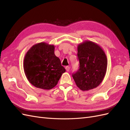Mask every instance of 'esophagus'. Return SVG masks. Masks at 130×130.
Here are the masks:
<instances>
[{
	"mask_svg": "<svg viewBox=\"0 0 130 130\" xmlns=\"http://www.w3.org/2000/svg\"><path fill=\"white\" fill-rule=\"evenodd\" d=\"M65 68H66V70H67V72H69V70H70V67H69V66H66Z\"/></svg>",
	"mask_w": 130,
	"mask_h": 130,
	"instance_id": "esophagus-1",
	"label": "esophagus"
}]
</instances>
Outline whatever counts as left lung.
Here are the masks:
<instances>
[{"mask_svg":"<svg viewBox=\"0 0 130 130\" xmlns=\"http://www.w3.org/2000/svg\"><path fill=\"white\" fill-rule=\"evenodd\" d=\"M79 68L72 74L77 87L82 90L96 88L103 81L107 66V57L100 47L86 41L77 47Z\"/></svg>","mask_w":130,"mask_h":130,"instance_id":"obj_1","label":"left lung"}]
</instances>
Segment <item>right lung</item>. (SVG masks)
Returning <instances> with one entry per match:
<instances>
[{
	"mask_svg": "<svg viewBox=\"0 0 130 130\" xmlns=\"http://www.w3.org/2000/svg\"><path fill=\"white\" fill-rule=\"evenodd\" d=\"M55 47L45 43L34 45L24 60V70L27 80L36 87L50 89L55 86L66 72L61 61L54 54Z\"/></svg>",
	"mask_w": 130,
	"mask_h": 130,
	"instance_id": "add662e5",
	"label": "right lung"
}]
</instances>
